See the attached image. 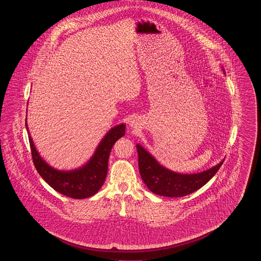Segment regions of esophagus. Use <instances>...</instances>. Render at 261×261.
Instances as JSON below:
<instances>
[{
  "label": "esophagus",
  "mask_w": 261,
  "mask_h": 261,
  "mask_svg": "<svg viewBox=\"0 0 261 261\" xmlns=\"http://www.w3.org/2000/svg\"><path fill=\"white\" fill-rule=\"evenodd\" d=\"M132 126H134V122H133V124H132Z\"/></svg>",
  "instance_id": "34e87169"
}]
</instances>
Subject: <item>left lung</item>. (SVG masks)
<instances>
[{
  "instance_id": "8db88e82",
  "label": "left lung",
  "mask_w": 261,
  "mask_h": 261,
  "mask_svg": "<svg viewBox=\"0 0 261 261\" xmlns=\"http://www.w3.org/2000/svg\"><path fill=\"white\" fill-rule=\"evenodd\" d=\"M137 150L139 170L143 181L153 194L168 198L185 197L204 186L219 170L224 162L199 173H177L162 166L139 144H137Z\"/></svg>"
}]
</instances>
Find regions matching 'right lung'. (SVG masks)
I'll return each instance as SVG.
<instances>
[{
	"instance_id": "right-lung-1",
	"label": "right lung",
	"mask_w": 261,
	"mask_h": 261,
	"mask_svg": "<svg viewBox=\"0 0 261 261\" xmlns=\"http://www.w3.org/2000/svg\"><path fill=\"white\" fill-rule=\"evenodd\" d=\"M26 122L25 119L33 163L38 173L54 190L68 198L80 199L92 197L99 192L107 178L111 150L114 143L124 136L125 124L116 125L106 134L95 153L85 165L77 169L64 171L51 167L41 158L30 136Z\"/></svg>"
}]
</instances>
